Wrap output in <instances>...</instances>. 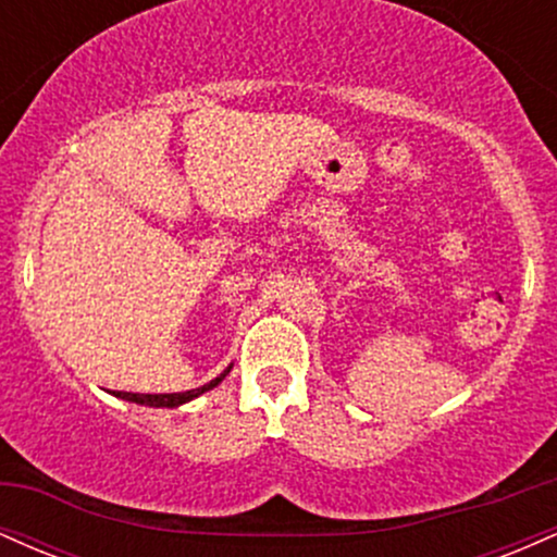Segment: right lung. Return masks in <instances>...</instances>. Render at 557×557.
Masks as SVG:
<instances>
[{"label":"right lung","mask_w":557,"mask_h":557,"mask_svg":"<svg viewBox=\"0 0 557 557\" xmlns=\"http://www.w3.org/2000/svg\"><path fill=\"white\" fill-rule=\"evenodd\" d=\"M230 369H233V363H230V367L225 369V372H222L220 376H214L212 382H207V385H201V387H196V389H185V393H159V395H149V393H112L114 398H123V400H127V403H138V406H149V408H177V406H183V403H190L194 398H198V395H203V393H209V389L212 387H216L220 385L222 380H225V376L230 374Z\"/></svg>","instance_id":"obj_1"}]
</instances>
